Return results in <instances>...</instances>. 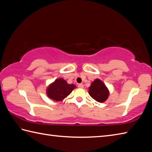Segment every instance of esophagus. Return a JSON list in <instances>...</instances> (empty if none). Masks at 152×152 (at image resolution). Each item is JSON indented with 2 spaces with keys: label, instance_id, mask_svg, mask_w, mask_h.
<instances>
[{
  "label": "esophagus",
  "instance_id": "34e87169",
  "mask_svg": "<svg viewBox=\"0 0 152 152\" xmlns=\"http://www.w3.org/2000/svg\"><path fill=\"white\" fill-rule=\"evenodd\" d=\"M78 87L80 88H83V84H82V83H80V84L78 85Z\"/></svg>",
  "mask_w": 152,
  "mask_h": 152
}]
</instances>
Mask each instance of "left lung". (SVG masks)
<instances>
[{
	"label": "left lung",
	"instance_id": "left-lung-1",
	"mask_svg": "<svg viewBox=\"0 0 152 152\" xmlns=\"http://www.w3.org/2000/svg\"><path fill=\"white\" fill-rule=\"evenodd\" d=\"M89 94L95 101L103 102L108 99L109 91L101 80L96 79L89 87Z\"/></svg>",
	"mask_w": 152,
	"mask_h": 152
}]
</instances>
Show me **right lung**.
Listing matches in <instances>:
<instances>
[{
	"mask_svg": "<svg viewBox=\"0 0 152 152\" xmlns=\"http://www.w3.org/2000/svg\"><path fill=\"white\" fill-rule=\"evenodd\" d=\"M75 88L73 84H68L63 78L57 79L48 88L47 95L54 101H60L70 95Z\"/></svg>",
	"mask_w": 152,
	"mask_h": 152,
	"instance_id": "right-lung-1",
	"label": "right lung"
}]
</instances>
